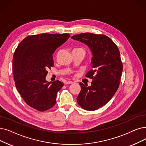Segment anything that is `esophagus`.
<instances>
[{
  "mask_svg": "<svg viewBox=\"0 0 146 146\" xmlns=\"http://www.w3.org/2000/svg\"><path fill=\"white\" fill-rule=\"evenodd\" d=\"M65 85H68V84H73V82L72 81H67L65 82Z\"/></svg>",
  "mask_w": 146,
  "mask_h": 146,
  "instance_id": "34e87169",
  "label": "esophagus"
}]
</instances>
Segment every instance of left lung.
Listing matches in <instances>:
<instances>
[{"mask_svg":"<svg viewBox=\"0 0 146 146\" xmlns=\"http://www.w3.org/2000/svg\"><path fill=\"white\" fill-rule=\"evenodd\" d=\"M72 39L85 43L92 53L94 68L86 74L92 79L91 86L80 83L77 102L86 110H96L111 99L119 86L123 64L119 50L110 37L91 33L73 36Z\"/></svg>","mask_w":146,"mask_h":146,"instance_id":"obj_1","label":"left lung"}]
</instances>
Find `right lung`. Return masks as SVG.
Wrapping results in <instances>:
<instances>
[{"label":"right lung","mask_w":146,"mask_h":146,"mask_svg":"<svg viewBox=\"0 0 146 146\" xmlns=\"http://www.w3.org/2000/svg\"><path fill=\"white\" fill-rule=\"evenodd\" d=\"M69 34L43 33L28 36L19 43L13 56L12 71L15 86L26 103L44 111L56 103L57 92L64 84L48 82L47 71L54 66L52 55L64 43Z\"/></svg>","instance_id":"1"}]
</instances>
